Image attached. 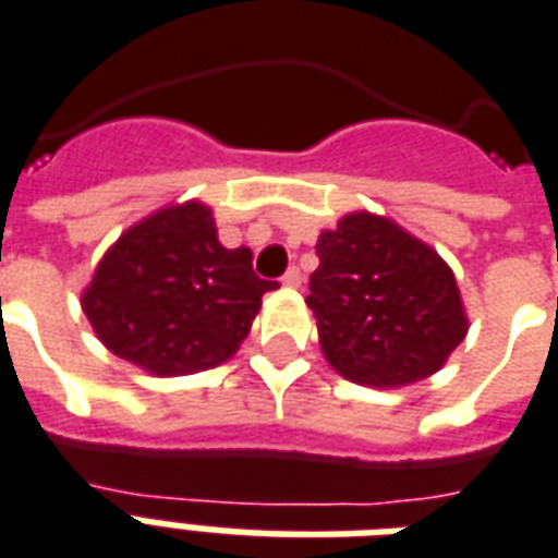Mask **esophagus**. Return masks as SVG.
I'll use <instances>...</instances> for the list:
<instances>
[{"label":"esophagus","instance_id":"1","mask_svg":"<svg viewBox=\"0 0 558 558\" xmlns=\"http://www.w3.org/2000/svg\"><path fill=\"white\" fill-rule=\"evenodd\" d=\"M282 284H288V288H300V284H303V274H300V267H288V274L282 276Z\"/></svg>","mask_w":558,"mask_h":558}]
</instances>
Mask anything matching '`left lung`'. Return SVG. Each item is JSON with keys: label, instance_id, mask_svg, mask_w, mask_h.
<instances>
[{"label": "left lung", "instance_id": "left-lung-1", "mask_svg": "<svg viewBox=\"0 0 558 558\" xmlns=\"http://www.w3.org/2000/svg\"><path fill=\"white\" fill-rule=\"evenodd\" d=\"M305 305L335 371L367 388H403L441 371L468 335L450 264L388 217L350 211L317 238Z\"/></svg>", "mask_w": 558, "mask_h": 558}]
</instances>
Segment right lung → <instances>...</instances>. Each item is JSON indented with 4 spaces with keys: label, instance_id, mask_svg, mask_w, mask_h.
Masks as SVG:
<instances>
[{
    "label": "right lung",
    "instance_id": "right-lung-1",
    "mask_svg": "<svg viewBox=\"0 0 558 558\" xmlns=\"http://www.w3.org/2000/svg\"><path fill=\"white\" fill-rule=\"evenodd\" d=\"M274 288L253 274L246 246L220 244L215 211L187 199L108 246L82 308L114 355L153 376H184L229 362Z\"/></svg>",
    "mask_w": 558,
    "mask_h": 558
}]
</instances>
